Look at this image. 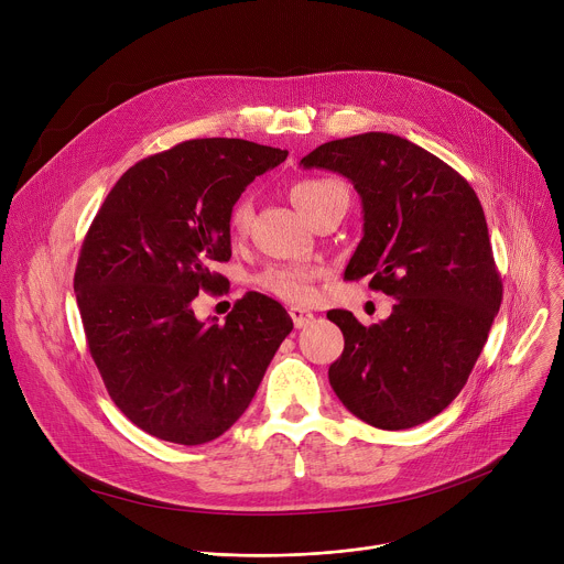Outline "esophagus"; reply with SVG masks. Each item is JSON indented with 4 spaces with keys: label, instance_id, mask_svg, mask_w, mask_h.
<instances>
[{
    "label": "esophagus",
    "instance_id": "1",
    "mask_svg": "<svg viewBox=\"0 0 564 564\" xmlns=\"http://www.w3.org/2000/svg\"><path fill=\"white\" fill-rule=\"evenodd\" d=\"M290 316H292L296 328H305V326H310L312 321H314V314L310 310H305V307H290Z\"/></svg>",
    "mask_w": 564,
    "mask_h": 564
}]
</instances>
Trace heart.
<instances>
[{
    "instance_id": "1",
    "label": "heart",
    "mask_w": 564,
    "mask_h": 564,
    "mask_svg": "<svg viewBox=\"0 0 564 564\" xmlns=\"http://www.w3.org/2000/svg\"><path fill=\"white\" fill-rule=\"evenodd\" d=\"M290 198L296 209L312 220L316 214L333 207L339 200H348V192L337 181L324 178H310L301 181L290 189ZM252 220V203L248 198H240L229 212V229L231 234L240 236L246 234ZM257 285L288 303H305L314 294V274L299 265H270L257 276Z\"/></svg>"
}]
</instances>
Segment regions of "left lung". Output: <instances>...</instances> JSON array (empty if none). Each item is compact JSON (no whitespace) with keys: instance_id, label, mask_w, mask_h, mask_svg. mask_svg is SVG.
<instances>
[{"instance_id":"obj_1","label":"left lung","mask_w":564,"mask_h":564,"mask_svg":"<svg viewBox=\"0 0 564 564\" xmlns=\"http://www.w3.org/2000/svg\"><path fill=\"white\" fill-rule=\"evenodd\" d=\"M301 165L355 185L364 238L346 276H370L372 290L394 299L370 328L348 310L328 312L346 339L330 386L375 429L420 426L459 394L502 303L485 209L444 160L392 133L326 142Z\"/></svg>"}]
</instances>
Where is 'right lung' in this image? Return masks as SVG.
Returning a JSON list of instances; mask_svg holds the SVG:
<instances>
[{
    "label": "right lung",
    "instance_id": "1",
    "mask_svg": "<svg viewBox=\"0 0 564 564\" xmlns=\"http://www.w3.org/2000/svg\"><path fill=\"white\" fill-rule=\"evenodd\" d=\"M288 158L240 138H200L129 167L98 209L73 290L113 404L144 433L185 446L223 435L250 401L292 318L265 294L236 301L225 324L194 314L229 261V212Z\"/></svg>",
    "mask_w": 564,
    "mask_h": 564
}]
</instances>
